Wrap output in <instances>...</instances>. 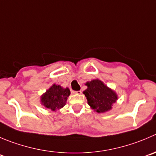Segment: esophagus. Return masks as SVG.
<instances>
[{"mask_svg": "<svg viewBox=\"0 0 156 156\" xmlns=\"http://www.w3.org/2000/svg\"><path fill=\"white\" fill-rule=\"evenodd\" d=\"M81 93H82V92H81L80 90H79V91H72L73 94H81Z\"/></svg>", "mask_w": 156, "mask_h": 156, "instance_id": "1", "label": "esophagus"}]
</instances>
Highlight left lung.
<instances>
[{
  "mask_svg": "<svg viewBox=\"0 0 156 156\" xmlns=\"http://www.w3.org/2000/svg\"><path fill=\"white\" fill-rule=\"evenodd\" d=\"M87 89L83 94L87 99L88 104L97 112H106L112 109L118 96L115 91L105 85L99 80H93L85 84Z\"/></svg>",
  "mask_w": 156,
  "mask_h": 156,
  "instance_id": "left-lung-1",
  "label": "left lung"
}]
</instances>
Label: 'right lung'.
Listing matches in <instances>:
<instances>
[{
  "label": "right lung",
  "instance_id": "1",
  "mask_svg": "<svg viewBox=\"0 0 156 156\" xmlns=\"http://www.w3.org/2000/svg\"><path fill=\"white\" fill-rule=\"evenodd\" d=\"M70 95L69 88H63L60 85L53 84L41 96V103L51 111H57L66 105V100Z\"/></svg>",
  "mask_w": 156,
  "mask_h": 156
}]
</instances>
